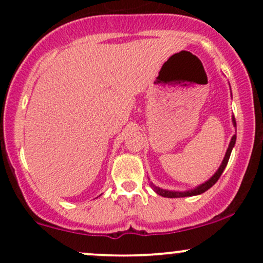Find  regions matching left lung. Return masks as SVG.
Wrapping results in <instances>:
<instances>
[{"mask_svg":"<svg viewBox=\"0 0 263 263\" xmlns=\"http://www.w3.org/2000/svg\"><path fill=\"white\" fill-rule=\"evenodd\" d=\"M232 96V95H231ZM232 125H234V127H236V121H235V117L232 116ZM235 142H236V135L232 136L231 141H230V144H229L228 149H226V153H225V157L224 159H222L221 164H220L219 170L215 172V174H214L213 177L210 178V179H208L206 182L200 184V185L195 186L194 189H190V190H185V192H176V190H167V189H162L159 188V186H156L155 184L151 183V186H152L153 190L157 193V194L162 195V197L164 198H184V197H193V195H199L201 194V193L206 192L208 189H210L211 186L214 185L216 182H218V179L220 178V176L222 174V172L226 168V164H228L229 162V158H230V155H231V151L234 148L235 146Z\"/></svg>","mask_w":263,"mask_h":263,"instance_id":"1","label":"left lung"}]
</instances>
